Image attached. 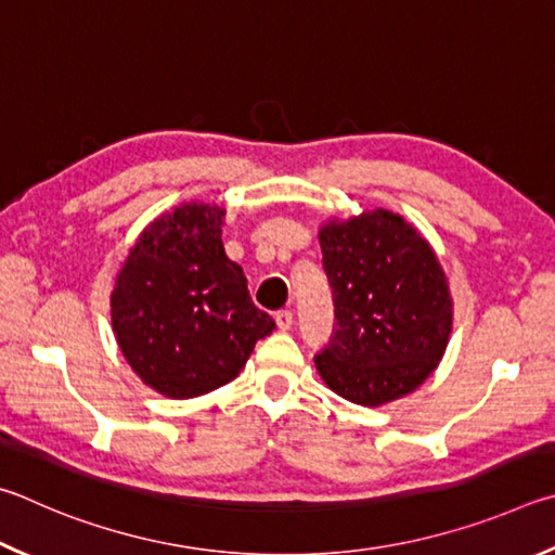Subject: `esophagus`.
<instances>
[{
  "mask_svg": "<svg viewBox=\"0 0 555 555\" xmlns=\"http://www.w3.org/2000/svg\"><path fill=\"white\" fill-rule=\"evenodd\" d=\"M293 312H289V309H280V312L275 314V324H278V328L280 332H289V328H293Z\"/></svg>",
  "mask_w": 555,
  "mask_h": 555,
  "instance_id": "esophagus-1",
  "label": "esophagus"
}]
</instances>
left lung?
<instances>
[{
  "instance_id": "8db88e82",
  "label": "left lung",
  "mask_w": 555,
  "mask_h": 555,
  "mask_svg": "<svg viewBox=\"0 0 555 555\" xmlns=\"http://www.w3.org/2000/svg\"><path fill=\"white\" fill-rule=\"evenodd\" d=\"M334 289L336 328L314 356L326 387L380 406L414 392L441 363L453 328V297L439 258L390 209L328 219L319 229Z\"/></svg>"
}]
</instances>
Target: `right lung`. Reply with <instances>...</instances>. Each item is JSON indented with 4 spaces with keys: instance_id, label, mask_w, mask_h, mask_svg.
<instances>
[{
    "instance_id": "right-lung-1",
    "label": "right lung",
    "mask_w": 555,
    "mask_h": 555,
    "mask_svg": "<svg viewBox=\"0 0 555 555\" xmlns=\"http://www.w3.org/2000/svg\"><path fill=\"white\" fill-rule=\"evenodd\" d=\"M227 209L184 202L135 238L112 289V328L151 390L190 400L231 383L275 322L223 250Z\"/></svg>"
}]
</instances>
